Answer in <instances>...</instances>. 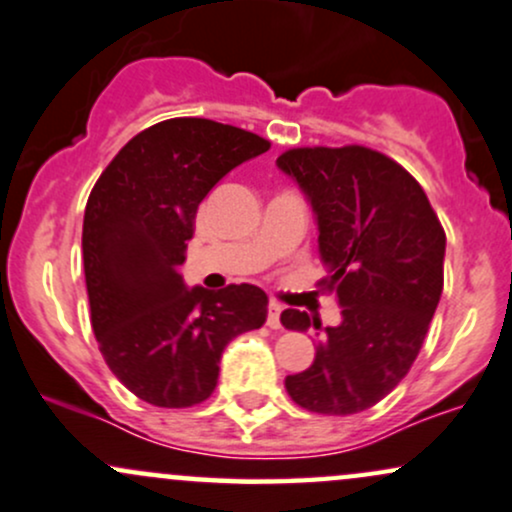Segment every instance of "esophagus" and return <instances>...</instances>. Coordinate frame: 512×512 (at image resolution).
<instances>
[{"mask_svg": "<svg viewBox=\"0 0 512 512\" xmlns=\"http://www.w3.org/2000/svg\"><path fill=\"white\" fill-rule=\"evenodd\" d=\"M280 314H283V304L271 300L268 302V319L266 324L271 326V329H280Z\"/></svg>", "mask_w": 512, "mask_h": 512, "instance_id": "esophagus-1", "label": "esophagus"}]
</instances>
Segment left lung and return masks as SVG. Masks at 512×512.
<instances>
[{"label":"left lung","instance_id":"1","mask_svg":"<svg viewBox=\"0 0 512 512\" xmlns=\"http://www.w3.org/2000/svg\"><path fill=\"white\" fill-rule=\"evenodd\" d=\"M319 227L321 285L336 292L341 324L321 329L300 309L285 329H317V355L285 377L297 406L348 416L375 406L406 377L442 295L445 229L404 166L360 145L297 147L278 157Z\"/></svg>","mask_w":512,"mask_h":512}]
</instances>
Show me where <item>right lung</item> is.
I'll return each instance as SVG.
<instances>
[{
  "instance_id": "1",
  "label": "right lung",
  "mask_w": 512,
  "mask_h": 512,
  "mask_svg": "<svg viewBox=\"0 0 512 512\" xmlns=\"http://www.w3.org/2000/svg\"><path fill=\"white\" fill-rule=\"evenodd\" d=\"M268 149L234 125L162 120L120 149L86 200L91 326L113 375L147 404L186 409L208 399L227 343L266 321L261 287L188 290L179 266L205 195Z\"/></svg>"
}]
</instances>
